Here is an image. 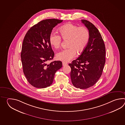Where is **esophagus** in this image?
<instances>
[{"label":"esophagus","mask_w":125,"mask_h":125,"mask_svg":"<svg viewBox=\"0 0 125 125\" xmlns=\"http://www.w3.org/2000/svg\"><path fill=\"white\" fill-rule=\"evenodd\" d=\"M68 65V64L67 63H65V62H62V66H66V65Z\"/></svg>","instance_id":"1"}]
</instances>
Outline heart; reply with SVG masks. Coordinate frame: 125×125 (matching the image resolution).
<instances>
[{
	"instance_id": "1",
	"label": "heart",
	"mask_w": 125,
	"mask_h": 125,
	"mask_svg": "<svg viewBox=\"0 0 125 125\" xmlns=\"http://www.w3.org/2000/svg\"><path fill=\"white\" fill-rule=\"evenodd\" d=\"M59 36L54 32L49 35L50 44L55 49L59 48L61 39L68 40V49L59 52L56 58L63 62H68L73 59L76 53L79 54L84 50L89 40L90 35L88 29L84 26L79 27L72 23L65 24L59 29Z\"/></svg>"
}]
</instances>
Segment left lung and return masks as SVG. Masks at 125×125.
Returning a JSON list of instances; mask_svg holds the SVG:
<instances>
[{
    "label": "left lung",
    "mask_w": 125,
    "mask_h": 125,
    "mask_svg": "<svg viewBox=\"0 0 125 125\" xmlns=\"http://www.w3.org/2000/svg\"><path fill=\"white\" fill-rule=\"evenodd\" d=\"M81 22L88 30L89 40L81 55L69 65L73 85L87 89L94 85L101 76L105 62V47L96 27L87 20H81Z\"/></svg>",
    "instance_id": "8db88e82"
}]
</instances>
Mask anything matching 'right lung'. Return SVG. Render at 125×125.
<instances>
[{
	"mask_svg": "<svg viewBox=\"0 0 125 125\" xmlns=\"http://www.w3.org/2000/svg\"><path fill=\"white\" fill-rule=\"evenodd\" d=\"M62 20L49 19L33 25L24 37L21 59L24 74L29 83L35 88H45L53 82L56 72L62 67V62L54 61V53L49 37L53 28Z\"/></svg>",
	"mask_w": 125,
	"mask_h": 125,
	"instance_id": "1",
	"label": "right lung"
}]
</instances>
